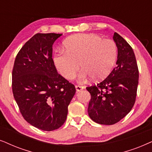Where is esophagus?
I'll list each match as a JSON object with an SVG mask.
<instances>
[{"label": "esophagus", "instance_id": "34e87169", "mask_svg": "<svg viewBox=\"0 0 152 152\" xmlns=\"http://www.w3.org/2000/svg\"><path fill=\"white\" fill-rule=\"evenodd\" d=\"M84 88L82 86H76V92H80L82 90H83Z\"/></svg>", "mask_w": 152, "mask_h": 152}]
</instances>
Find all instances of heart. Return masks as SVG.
<instances>
[{
	"label": "heart",
	"instance_id": "1",
	"mask_svg": "<svg viewBox=\"0 0 152 152\" xmlns=\"http://www.w3.org/2000/svg\"><path fill=\"white\" fill-rule=\"evenodd\" d=\"M65 50L56 53L53 62L60 74L72 79L80 69V80L92 78L104 80L110 74L116 62L117 47L110 39H102L95 34H76L64 42ZM80 64L79 65V64Z\"/></svg>",
	"mask_w": 152,
	"mask_h": 152
}]
</instances>
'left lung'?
I'll list each match as a JSON object with an SVG mask.
<instances>
[{
  "label": "left lung",
  "mask_w": 152,
  "mask_h": 152,
  "mask_svg": "<svg viewBox=\"0 0 152 152\" xmlns=\"http://www.w3.org/2000/svg\"><path fill=\"white\" fill-rule=\"evenodd\" d=\"M113 38L117 47L116 66L100 83L86 88L91 94L89 116L104 125L118 122L130 112L138 84V69L132 48L117 32Z\"/></svg>",
  "instance_id": "obj_1"
}]
</instances>
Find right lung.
<instances>
[{
    "instance_id": "obj_1",
    "label": "right lung",
    "mask_w": 152,
    "mask_h": 152,
    "mask_svg": "<svg viewBox=\"0 0 152 152\" xmlns=\"http://www.w3.org/2000/svg\"><path fill=\"white\" fill-rule=\"evenodd\" d=\"M61 35H34L18 53L12 71V92L22 116L46 131L64 124L76 93L74 85L58 74L52 58L53 44Z\"/></svg>"
}]
</instances>
